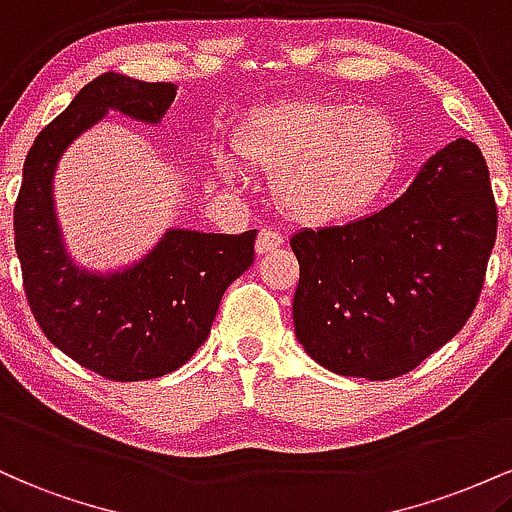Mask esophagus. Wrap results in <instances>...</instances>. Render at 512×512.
<instances>
[{
	"mask_svg": "<svg viewBox=\"0 0 512 512\" xmlns=\"http://www.w3.org/2000/svg\"><path fill=\"white\" fill-rule=\"evenodd\" d=\"M285 237L278 232H271V229H261L258 232V239H256V254L258 256H266V254H273V251H278L280 246H283Z\"/></svg>",
	"mask_w": 512,
	"mask_h": 512,
	"instance_id": "1",
	"label": "esophagus"
}]
</instances>
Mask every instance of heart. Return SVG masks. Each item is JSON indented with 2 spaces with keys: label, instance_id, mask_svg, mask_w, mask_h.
<instances>
[{
  "label": "heart",
  "instance_id": "heart-1",
  "mask_svg": "<svg viewBox=\"0 0 512 512\" xmlns=\"http://www.w3.org/2000/svg\"><path fill=\"white\" fill-rule=\"evenodd\" d=\"M239 162L273 183L287 220L309 227L358 217L387 191L401 162V132L387 113L338 101H295L256 111L237 128ZM222 176L237 181L229 159Z\"/></svg>",
  "mask_w": 512,
  "mask_h": 512
}]
</instances>
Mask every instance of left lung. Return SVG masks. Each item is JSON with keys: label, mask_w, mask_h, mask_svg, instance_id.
Returning <instances> with one entry per match:
<instances>
[{"label": "left lung", "mask_w": 512, "mask_h": 512, "mask_svg": "<svg viewBox=\"0 0 512 512\" xmlns=\"http://www.w3.org/2000/svg\"><path fill=\"white\" fill-rule=\"evenodd\" d=\"M498 210L481 149L450 142L392 205L343 227L302 229L297 341L343 377L394 380L472 317Z\"/></svg>", "instance_id": "obj_1"}]
</instances>
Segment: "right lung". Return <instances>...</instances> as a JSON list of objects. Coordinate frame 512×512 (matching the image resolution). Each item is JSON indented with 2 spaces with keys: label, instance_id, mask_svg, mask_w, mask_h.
<instances>
[{
  "label": "right lung",
  "instance_id": "add662e5",
  "mask_svg": "<svg viewBox=\"0 0 512 512\" xmlns=\"http://www.w3.org/2000/svg\"><path fill=\"white\" fill-rule=\"evenodd\" d=\"M174 99L169 82L96 77L40 130L16 198L14 244L33 317L53 346L113 382L154 380L186 365L208 338L225 290L254 263L256 229H169L145 258L113 273L79 268L62 244L53 176L65 149L108 111L157 125Z\"/></svg>",
  "mask_w": 512,
  "mask_h": 512
}]
</instances>
